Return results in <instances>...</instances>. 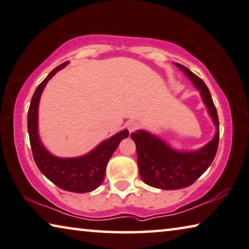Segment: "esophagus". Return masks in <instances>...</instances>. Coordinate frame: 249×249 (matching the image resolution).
<instances>
[{"label":"esophagus","mask_w":249,"mask_h":249,"mask_svg":"<svg viewBox=\"0 0 249 249\" xmlns=\"http://www.w3.org/2000/svg\"><path fill=\"white\" fill-rule=\"evenodd\" d=\"M139 124H138V122H136V121H130V122H128L127 124V129L129 130V132L131 133V132H133V131H136V130L139 128Z\"/></svg>","instance_id":"1"}]
</instances>
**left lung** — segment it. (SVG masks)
<instances>
[{"label":"left lung","instance_id":"8db88e82","mask_svg":"<svg viewBox=\"0 0 249 249\" xmlns=\"http://www.w3.org/2000/svg\"><path fill=\"white\" fill-rule=\"evenodd\" d=\"M199 91L208 114L216 127L215 137L204 147L193 151L176 150L159 137L146 130H137L131 139L137 147L139 174L147 185L163 190L186 188L208 169L215 158L219 141V121L217 110L207 86L188 68L175 63Z\"/></svg>","mask_w":249,"mask_h":249}]
</instances>
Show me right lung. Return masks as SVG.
Wrapping results in <instances>:
<instances>
[{
  "mask_svg": "<svg viewBox=\"0 0 249 249\" xmlns=\"http://www.w3.org/2000/svg\"><path fill=\"white\" fill-rule=\"evenodd\" d=\"M69 64V61L60 64L37 86L28 112V131L34 161L40 171L59 188L72 193H90L97 189L105 179L106 168L122 139L128 138L127 129L103 140L88 154L74 158H61L52 155L41 142L37 130V111L41 94L49 80L56 72Z\"/></svg>",
  "mask_w": 249,
  "mask_h": 249,
  "instance_id": "obj_1",
  "label": "right lung"
}]
</instances>
